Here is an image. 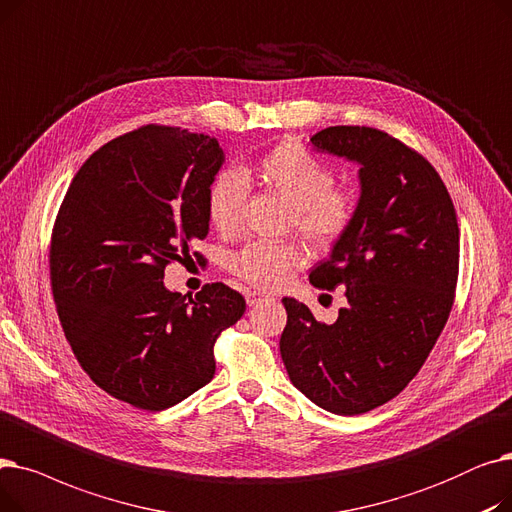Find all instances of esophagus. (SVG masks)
I'll return each mask as SVG.
<instances>
[{"mask_svg":"<svg viewBox=\"0 0 512 512\" xmlns=\"http://www.w3.org/2000/svg\"><path fill=\"white\" fill-rule=\"evenodd\" d=\"M264 300H266V296L258 294V291H248V294H246L248 306H256V304H260V302H264Z\"/></svg>","mask_w":512,"mask_h":512,"instance_id":"obj_1","label":"esophagus"}]
</instances>
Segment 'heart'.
I'll use <instances>...</instances> for the list:
<instances>
[{"label":"heart","mask_w":512,"mask_h":512,"mask_svg":"<svg viewBox=\"0 0 512 512\" xmlns=\"http://www.w3.org/2000/svg\"><path fill=\"white\" fill-rule=\"evenodd\" d=\"M254 175L291 204V223L314 248H329L342 237L354 206L344 191L333 187V170L310 154L300 141L285 139L266 150L254 164ZM248 198V181L239 170H218L206 191L208 221L218 233H235ZM304 264L294 241H252L231 258V271L258 289H277Z\"/></svg>","instance_id":"b5f03b06"}]
</instances>
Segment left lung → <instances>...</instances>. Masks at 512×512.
<instances>
[{"mask_svg": "<svg viewBox=\"0 0 512 512\" xmlns=\"http://www.w3.org/2000/svg\"><path fill=\"white\" fill-rule=\"evenodd\" d=\"M316 152L358 164L360 198L348 231L310 283L346 287L337 321L283 298L281 358L300 392L335 415H362L396 398L440 337L458 279V223L435 168L371 127H329Z\"/></svg>", "mask_w": 512, "mask_h": 512, "instance_id": "8db88e82", "label": "left lung"}]
</instances>
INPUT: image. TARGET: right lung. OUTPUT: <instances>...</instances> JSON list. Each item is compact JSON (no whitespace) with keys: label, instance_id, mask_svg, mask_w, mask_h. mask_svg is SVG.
I'll return each instance as SVG.
<instances>
[{"label":"right lung","instance_id":"1","mask_svg":"<svg viewBox=\"0 0 512 512\" xmlns=\"http://www.w3.org/2000/svg\"><path fill=\"white\" fill-rule=\"evenodd\" d=\"M225 162L216 137L148 125L91 154L52 233L50 277L60 323L104 392L164 410L214 377V342L246 312L212 283L196 298L164 287V269L210 229L206 191Z\"/></svg>","mask_w":512,"mask_h":512}]
</instances>
